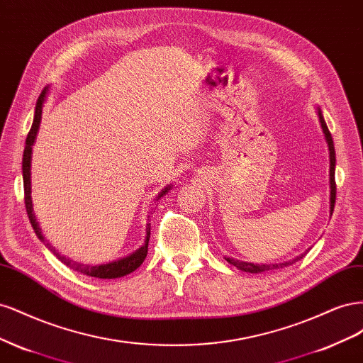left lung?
<instances>
[{"instance_id": "left-lung-1", "label": "left lung", "mask_w": 363, "mask_h": 363, "mask_svg": "<svg viewBox=\"0 0 363 363\" xmlns=\"http://www.w3.org/2000/svg\"><path fill=\"white\" fill-rule=\"evenodd\" d=\"M316 115L318 119H320V124L323 128V133L327 142V147H328V159H330V169H328V182H330V216L333 213V208H335V200H336V184H335V168H336V152H335V145H333V139L330 131L327 128V124L324 121V116L321 113V108L316 107ZM309 250H306L301 255L295 256L294 259L289 260H284V262H279V263H251V262H244V260H238L233 257H225V260L228 263H232L233 267H236L238 269H242L245 272H252V274H257V272H265V271H272V269H280L284 267H289L292 263L298 262L300 259H303L306 256V252Z\"/></svg>"}]
</instances>
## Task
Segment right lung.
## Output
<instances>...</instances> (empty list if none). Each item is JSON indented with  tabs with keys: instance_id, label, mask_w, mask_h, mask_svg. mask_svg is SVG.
Here are the masks:
<instances>
[{
	"instance_id": "1",
	"label": "right lung",
	"mask_w": 363,
	"mask_h": 363,
	"mask_svg": "<svg viewBox=\"0 0 363 363\" xmlns=\"http://www.w3.org/2000/svg\"><path fill=\"white\" fill-rule=\"evenodd\" d=\"M48 92H50V86H47L38 98L36 108H35V118H33V124H31V128L28 131V136L26 139V148H24V157H23V179H24L26 208H27V215H28V219L31 223V227H33V230H35L36 236L42 240L43 244H45V247L52 252V255L56 256L62 263H65V265L69 267L71 269H74L77 272H82V274H84V276H89V277H94V279L124 277V276H127V274L138 269L142 265V262H144L145 257H147L148 240H150V227H151L150 223L147 224V228H145L147 235H145L144 245L138 248L136 251L131 252V255L125 256V257H121V259L112 260L108 263H101V265H89V263H80V262H75V260H72L67 256L60 255V252L45 239V236H43V233H42V228L39 227L35 211H33V201H31V156H33V145H35L38 131H39V127H40L42 108H43V104H45V101H47ZM169 191H171V184H168L167 188H163L159 192V195L156 196V200H159L160 196H163L164 194H168Z\"/></svg>"
}]
</instances>
